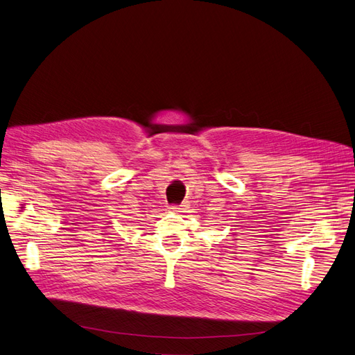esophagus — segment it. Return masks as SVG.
<instances>
[{
	"mask_svg": "<svg viewBox=\"0 0 355 355\" xmlns=\"http://www.w3.org/2000/svg\"><path fill=\"white\" fill-rule=\"evenodd\" d=\"M171 209L173 211H175V212H187V209H189V203L187 202H184V203H181V205H175V207H171Z\"/></svg>",
	"mask_w": 355,
	"mask_h": 355,
	"instance_id": "esophagus-1",
	"label": "esophagus"
}]
</instances>
